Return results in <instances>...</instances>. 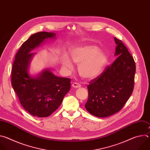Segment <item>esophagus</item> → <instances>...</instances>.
<instances>
[{
  "mask_svg": "<svg viewBox=\"0 0 150 150\" xmlns=\"http://www.w3.org/2000/svg\"><path fill=\"white\" fill-rule=\"evenodd\" d=\"M72 87H73L74 88H79V87H81V85H80L79 83L74 82V83H73V84H72Z\"/></svg>",
  "mask_w": 150,
  "mask_h": 150,
  "instance_id": "esophagus-1",
  "label": "esophagus"
}]
</instances>
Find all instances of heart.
Returning <instances> with one entry per match:
<instances>
[{"mask_svg": "<svg viewBox=\"0 0 150 150\" xmlns=\"http://www.w3.org/2000/svg\"><path fill=\"white\" fill-rule=\"evenodd\" d=\"M72 60L79 65V75L85 79H93L100 75L108 62V56L99 47L85 45L74 48L70 53ZM62 67L68 70L72 69V64L66 56L61 59Z\"/></svg>", "mask_w": 150, "mask_h": 150, "instance_id": "heart-1", "label": "heart"}]
</instances>
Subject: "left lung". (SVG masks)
I'll return each instance as SVG.
<instances>
[{"mask_svg": "<svg viewBox=\"0 0 150 150\" xmlns=\"http://www.w3.org/2000/svg\"><path fill=\"white\" fill-rule=\"evenodd\" d=\"M117 59L89 82L85 109L91 115L105 117L119 112L131 96L136 65L122 40L115 38Z\"/></svg>", "mask_w": 150, "mask_h": 150, "instance_id": "obj_1", "label": "left lung"}]
</instances>
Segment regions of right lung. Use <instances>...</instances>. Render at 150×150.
Instances as JSON below:
<instances>
[{"instance_id":"right-lung-1","label":"right lung","mask_w":150,"mask_h":150,"mask_svg":"<svg viewBox=\"0 0 150 150\" xmlns=\"http://www.w3.org/2000/svg\"><path fill=\"white\" fill-rule=\"evenodd\" d=\"M55 35L38 32L31 35L16 53L12 65V87L25 110L36 117L51 115L71 88L70 78L56 76L48 69L36 78H32L28 73L30 61L34 54L30 52L46 38H54Z\"/></svg>"}]
</instances>
